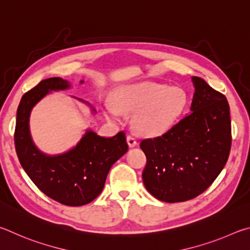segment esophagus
I'll return each mask as SVG.
<instances>
[{
  "label": "esophagus",
  "mask_w": 250,
  "mask_h": 250,
  "mask_svg": "<svg viewBox=\"0 0 250 250\" xmlns=\"http://www.w3.org/2000/svg\"><path fill=\"white\" fill-rule=\"evenodd\" d=\"M127 144H128V146H129L130 148L137 146L136 138H135V137L133 136V135H128V136H127Z\"/></svg>",
  "instance_id": "obj_1"
}]
</instances>
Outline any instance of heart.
<instances>
[{"label": "heart", "instance_id": "obj_1", "mask_svg": "<svg viewBox=\"0 0 250 250\" xmlns=\"http://www.w3.org/2000/svg\"><path fill=\"white\" fill-rule=\"evenodd\" d=\"M188 98L179 87L144 81L122 85L113 92V101H106L103 111L106 117L118 121L122 112L134 113L135 132L146 137L160 136L172 127L185 111Z\"/></svg>", "mask_w": 250, "mask_h": 250}]
</instances>
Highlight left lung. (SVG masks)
I'll return each instance as SVG.
<instances>
[{"label": "left lung", "instance_id": "left-lung-1", "mask_svg": "<svg viewBox=\"0 0 250 250\" xmlns=\"http://www.w3.org/2000/svg\"><path fill=\"white\" fill-rule=\"evenodd\" d=\"M192 82L191 113L163 136L141 143L147 158L144 185L167 203L185 202L204 192L229 156L231 128L225 95L199 77H192Z\"/></svg>", "mask_w": 250, "mask_h": 250}]
</instances>
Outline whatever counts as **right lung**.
Here are the masks:
<instances>
[{
  "mask_svg": "<svg viewBox=\"0 0 250 250\" xmlns=\"http://www.w3.org/2000/svg\"><path fill=\"white\" fill-rule=\"evenodd\" d=\"M70 86L62 78H49L25 93L17 108L14 142L21 167L42 193L61 204L80 207L102 192L109 169L127 152L128 145L124 132L104 138L86 129L77 145L63 154L47 155L39 150L29 129L32 109L50 92Z\"/></svg>",
  "mask_w": 250,
  "mask_h": 250,
  "instance_id": "1",
  "label": "right lung"
}]
</instances>
